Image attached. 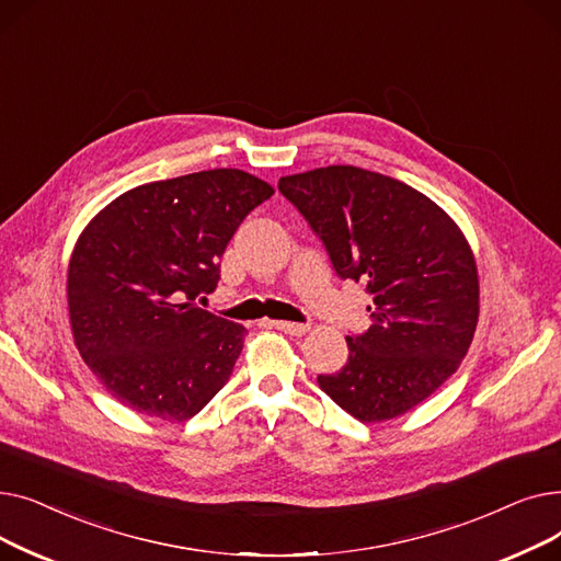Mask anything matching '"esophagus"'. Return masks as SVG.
Listing matches in <instances>:
<instances>
[{
    "instance_id": "1",
    "label": "esophagus",
    "mask_w": 561,
    "mask_h": 561,
    "mask_svg": "<svg viewBox=\"0 0 561 561\" xmlns=\"http://www.w3.org/2000/svg\"><path fill=\"white\" fill-rule=\"evenodd\" d=\"M265 322H268L271 328H275L284 334H290V336H302L311 330L309 325H305V322H288V320H265Z\"/></svg>"
}]
</instances>
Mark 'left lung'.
Wrapping results in <instances>:
<instances>
[{"mask_svg": "<svg viewBox=\"0 0 561 561\" xmlns=\"http://www.w3.org/2000/svg\"><path fill=\"white\" fill-rule=\"evenodd\" d=\"M343 279L366 282L373 325L345 336L350 357L318 385L362 423L391 421L457 373L480 316L476 254L421 191L355 165L279 180Z\"/></svg>", "mask_w": 561, "mask_h": 561, "instance_id": "1", "label": "left lung"}]
</instances>
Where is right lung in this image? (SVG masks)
Wrapping results in <instances>:
<instances>
[{
	"mask_svg": "<svg viewBox=\"0 0 561 561\" xmlns=\"http://www.w3.org/2000/svg\"><path fill=\"white\" fill-rule=\"evenodd\" d=\"M273 193L245 170H202L117 195L83 227L68 263L70 328L111 398L182 423L225 387L248 330L195 298L216 288L233 231Z\"/></svg>",
	"mask_w": 561,
	"mask_h": 561,
	"instance_id": "1",
	"label": "right lung"
}]
</instances>
